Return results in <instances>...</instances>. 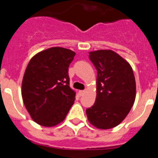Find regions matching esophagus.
I'll return each mask as SVG.
<instances>
[{
    "instance_id": "esophagus-1",
    "label": "esophagus",
    "mask_w": 158,
    "mask_h": 158,
    "mask_svg": "<svg viewBox=\"0 0 158 158\" xmlns=\"http://www.w3.org/2000/svg\"><path fill=\"white\" fill-rule=\"evenodd\" d=\"M85 93V90H81V91H79V96H83L84 93Z\"/></svg>"
}]
</instances>
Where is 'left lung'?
I'll return each instance as SVG.
<instances>
[{
  "mask_svg": "<svg viewBox=\"0 0 158 158\" xmlns=\"http://www.w3.org/2000/svg\"><path fill=\"white\" fill-rule=\"evenodd\" d=\"M97 70L95 104L86 109L90 123L99 129H110L120 123L133 106L136 84L132 68L112 51L89 52Z\"/></svg>",
  "mask_w": 158,
  "mask_h": 158,
  "instance_id": "1",
  "label": "left lung"
}]
</instances>
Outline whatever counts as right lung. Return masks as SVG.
<instances>
[{
    "instance_id": "obj_1",
    "label": "right lung",
    "mask_w": 158,
    "mask_h": 158,
    "mask_svg": "<svg viewBox=\"0 0 158 158\" xmlns=\"http://www.w3.org/2000/svg\"><path fill=\"white\" fill-rule=\"evenodd\" d=\"M75 53L62 47L41 51L30 60L22 82V97L35 122L53 127L64 120L74 103L69 66Z\"/></svg>"
}]
</instances>
